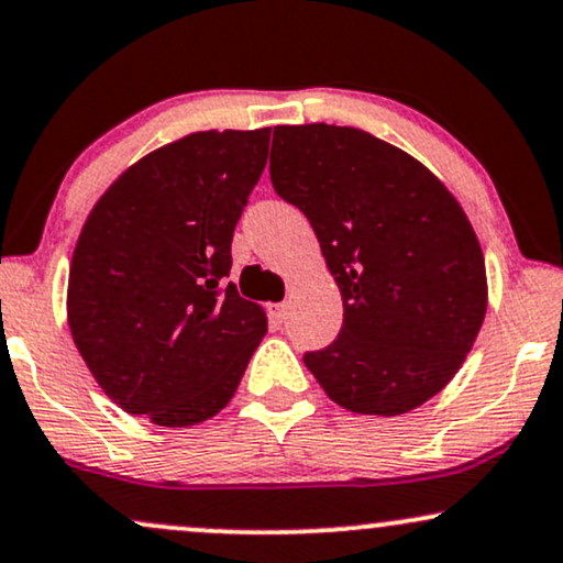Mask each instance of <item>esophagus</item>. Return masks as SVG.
I'll use <instances>...</instances> for the list:
<instances>
[{"label":"esophagus","mask_w":563,"mask_h":563,"mask_svg":"<svg viewBox=\"0 0 563 563\" xmlns=\"http://www.w3.org/2000/svg\"><path fill=\"white\" fill-rule=\"evenodd\" d=\"M269 311H273V317H275L277 322H283V320H286V314H288V303L286 301L273 303V307H269Z\"/></svg>","instance_id":"34e87169"}]
</instances>
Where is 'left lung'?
Segmentation results:
<instances>
[{
  "mask_svg": "<svg viewBox=\"0 0 563 563\" xmlns=\"http://www.w3.org/2000/svg\"><path fill=\"white\" fill-rule=\"evenodd\" d=\"M277 196L314 228L343 299L341 335L303 356L356 415L430 401L475 346L487 311L485 256L449 188L388 141L346 125H277Z\"/></svg>",
  "mask_w": 563,
  "mask_h": 563,
  "instance_id": "8db88e82",
  "label": "left lung"
}]
</instances>
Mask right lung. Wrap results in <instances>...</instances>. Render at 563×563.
<instances>
[{"instance_id": "add662e5", "label": "right lung", "mask_w": 563, "mask_h": 563, "mask_svg": "<svg viewBox=\"0 0 563 563\" xmlns=\"http://www.w3.org/2000/svg\"><path fill=\"white\" fill-rule=\"evenodd\" d=\"M267 148L269 128L188 133L128 167L88 212L67 324L93 380L128 415L188 428L239 388L267 314L225 277Z\"/></svg>"}]
</instances>
